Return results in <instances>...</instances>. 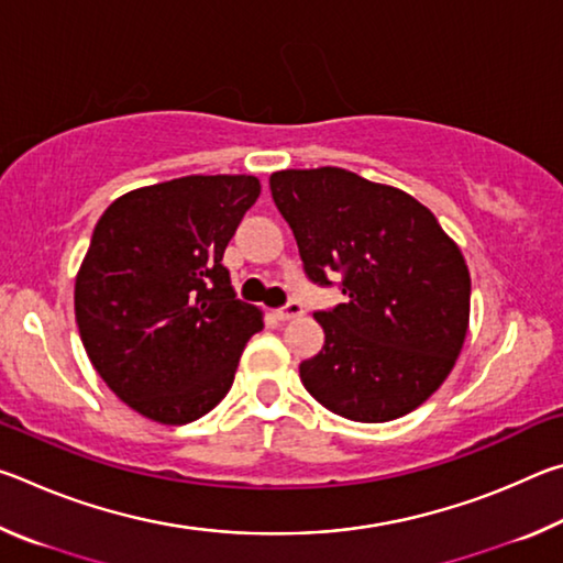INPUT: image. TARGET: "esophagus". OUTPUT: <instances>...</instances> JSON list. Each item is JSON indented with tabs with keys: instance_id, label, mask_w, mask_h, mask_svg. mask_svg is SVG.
I'll use <instances>...</instances> for the list:
<instances>
[{
	"instance_id": "1",
	"label": "esophagus",
	"mask_w": 563,
	"mask_h": 563,
	"mask_svg": "<svg viewBox=\"0 0 563 563\" xmlns=\"http://www.w3.org/2000/svg\"><path fill=\"white\" fill-rule=\"evenodd\" d=\"M273 316H275V320H280V322H288V320H292V318H300V316H302V305L290 300L288 305H285V308L275 310Z\"/></svg>"
}]
</instances>
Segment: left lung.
I'll use <instances>...</instances> for the list:
<instances>
[{"mask_svg": "<svg viewBox=\"0 0 563 563\" xmlns=\"http://www.w3.org/2000/svg\"><path fill=\"white\" fill-rule=\"evenodd\" d=\"M271 194L308 278H342L345 302L316 312L325 345L300 362L322 407L352 422H389L430 399L470 328L464 255L430 208L352 170L288 168Z\"/></svg>", "mask_w": 563, "mask_h": 563, "instance_id": "8db88e82", "label": "left lung"}]
</instances>
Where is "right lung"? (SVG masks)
<instances>
[{"label": "right lung", "mask_w": 563, "mask_h": 563, "mask_svg": "<svg viewBox=\"0 0 563 563\" xmlns=\"http://www.w3.org/2000/svg\"><path fill=\"white\" fill-rule=\"evenodd\" d=\"M261 196L255 176H184L117 198L74 285L84 350L139 415L188 424L221 402L263 312L235 298L225 245Z\"/></svg>", "instance_id": "1"}]
</instances>
